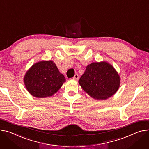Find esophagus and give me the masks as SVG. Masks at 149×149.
I'll use <instances>...</instances> for the list:
<instances>
[{
  "mask_svg": "<svg viewBox=\"0 0 149 149\" xmlns=\"http://www.w3.org/2000/svg\"><path fill=\"white\" fill-rule=\"evenodd\" d=\"M73 78V79H74V80H78V78H79V76H78V74H75V75L74 76V77L72 78Z\"/></svg>",
  "mask_w": 149,
  "mask_h": 149,
  "instance_id": "esophagus-1",
  "label": "esophagus"
}]
</instances>
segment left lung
I'll list each match as a JSON object with an SVG mask.
<instances>
[{"instance_id":"obj_1","label":"left lung","mask_w":149,"mask_h":149,"mask_svg":"<svg viewBox=\"0 0 149 149\" xmlns=\"http://www.w3.org/2000/svg\"><path fill=\"white\" fill-rule=\"evenodd\" d=\"M78 83L91 97L105 100L118 91L120 86V77L108 62H93L86 67Z\"/></svg>"}]
</instances>
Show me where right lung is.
Returning a JSON list of instances; mask_svg holds the SVG:
<instances>
[{"label":"right lung","mask_w":149,"mask_h":149,"mask_svg":"<svg viewBox=\"0 0 149 149\" xmlns=\"http://www.w3.org/2000/svg\"><path fill=\"white\" fill-rule=\"evenodd\" d=\"M66 81L52 61H42L34 63L26 72L24 82L34 97L45 98L53 96Z\"/></svg>","instance_id":"1"}]
</instances>
